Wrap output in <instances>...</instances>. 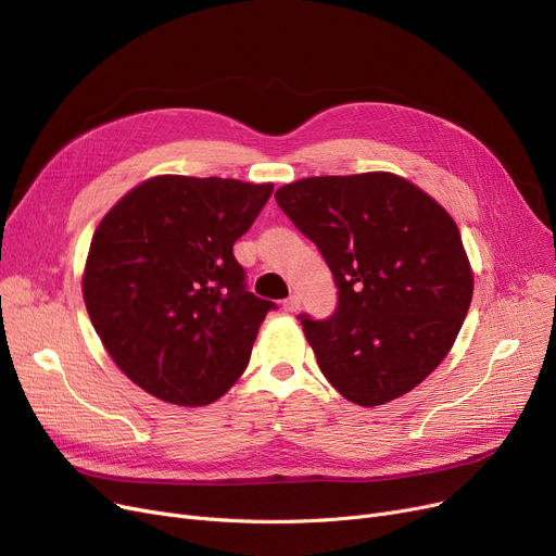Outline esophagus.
<instances>
[{
	"mask_svg": "<svg viewBox=\"0 0 556 556\" xmlns=\"http://www.w3.org/2000/svg\"><path fill=\"white\" fill-rule=\"evenodd\" d=\"M283 311H288V313H295L298 308H300V298L298 295H290L288 300H283Z\"/></svg>",
	"mask_w": 556,
	"mask_h": 556,
	"instance_id": "1",
	"label": "esophagus"
}]
</instances>
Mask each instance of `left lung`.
Wrapping results in <instances>:
<instances>
[{
  "mask_svg": "<svg viewBox=\"0 0 556 556\" xmlns=\"http://www.w3.org/2000/svg\"><path fill=\"white\" fill-rule=\"evenodd\" d=\"M275 198L338 288L329 317L300 315L327 381L367 407L417 388L451 352L473 298L455 220L392 173L306 178Z\"/></svg>",
  "mask_w": 556,
  "mask_h": 556,
  "instance_id": "obj_1",
  "label": "left lung"
}]
</instances>
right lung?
Returning a JSON list of instances; mask_svg holds the SVG:
<instances>
[{"instance_id": "1", "label": "right lung", "mask_w": 556, "mask_h": 556, "mask_svg": "<svg viewBox=\"0 0 556 556\" xmlns=\"http://www.w3.org/2000/svg\"><path fill=\"white\" fill-rule=\"evenodd\" d=\"M273 185L160 175L124 195L97 227L83 298L112 361L175 405H207L250 363L277 304L248 290L233 243Z\"/></svg>"}]
</instances>
